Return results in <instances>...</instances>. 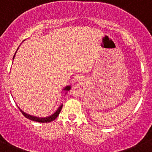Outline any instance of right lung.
Masks as SVG:
<instances>
[{
  "mask_svg": "<svg viewBox=\"0 0 152 152\" xmlns=\"http://www.w3.org/2000/svg\"><path fill=\"white\" fill-rule=\"evenodd\" d=\"M14 58H15V56H14ZM70 88H71V86H68L65 87V88L64 89V90L69 91ZM62 106H63V104H61V105L60 107L58 108V110L56 111V113H54L53 115H50V116H48V117H46V118H39V117H37V116H33V115H28V114H27V113H26L25 112H23V111L22 110L20 107H18V108L20 109V110L21 111V113L23 114V115H24L25 117H26V118H28V119L31 120V121H37V122H41V123H48V122H50V121H53V120H55L56 118H57L58 115L59 113H60L61 110Z\"/></svg>",
  "mask_w": 152,
  "mask_h": 152,
  "instance_id": "add662e5",
  "label": "right lung"
}]
</instances>
